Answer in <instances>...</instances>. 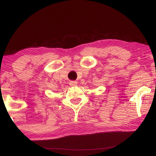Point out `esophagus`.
I'll use <instances>...</instances> for the list:
<instances>
[{
    "label": "esophagus",
    "instance_id": "1",
    "mask_svg": "<svg viewBox=\"0 0 156 156\" xmlns=\"http://www.w3.org/2000/svg\"><path fill=\"white\" fill-rule=\"evenodd\" d=\"M69 85H70L71 87H75V86L77 85V82H76V81H70V82H69Z\"/></svg>",
    "mask_w": 156,
    "mask_h": 156
}]
</instances>
